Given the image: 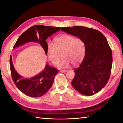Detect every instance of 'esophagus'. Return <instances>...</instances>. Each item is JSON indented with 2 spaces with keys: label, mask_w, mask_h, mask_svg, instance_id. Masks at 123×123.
Returning <instances> with one entry per match:
<instances>
[{
  "label": "esophagus",
  "mask_w": 123,
  "mask_h": 123,
  "mask_svg": "<svg viewBox=\"0 0 123 123\" xmlns=\"http://www.w3.org/2000/svg\"><path fill=\"white\" fill-rule=\"evenodd\" d=\"M68 71V70H60V72H67Z\"/></svg>",
  "instance_id": "obj_1"
}]
</instances>
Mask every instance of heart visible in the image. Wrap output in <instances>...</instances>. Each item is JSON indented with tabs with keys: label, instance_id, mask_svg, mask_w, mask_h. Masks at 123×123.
Returning <instances> with one entry per match:
<instances>
[{
	"label": "heart",
	"instance_id": "heart-1",
	"mask_svg": "<svg viewBox=\"0 0 123 123\" xmlns=\"http://www.w3.org/2000/svg\"><path fill=\"white\" fill-rule=\"evenodd\" d=\"M57 50L63 51L62 55L64 58L58 64L60 68H67L71 63L74 65L79 64L84 59L85 54L84 42L69 35H62L55 39L54 43H48L47 56L54 65H56L60 60Z\"/></svg>",
	"mask_w": 123,
	"mask_h": 123
}]
</instances>
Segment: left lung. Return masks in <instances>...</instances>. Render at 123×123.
<instances>
[{"label":"left lung","instance_id":"obj_1","mask_svg":"<svg viewBox=\"0 0 123 123\" xmlns=\"http://www.w3.org/2000/svg\"><path fill=\"white\" fill-rule=\"evenodd\" d=\"M61 31L84 42V59L75 69L73 87L83 95L96 94L105 86L111 74L112 53L105 36L99 31L85 26L64 27Z\"/></svg>","mask_w":123,"mask_h":123}]
</instances>
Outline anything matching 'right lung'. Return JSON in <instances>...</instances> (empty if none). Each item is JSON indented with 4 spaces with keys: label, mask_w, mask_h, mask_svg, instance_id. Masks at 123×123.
I'll list each match as a JSON object with an SVG mask.
<instances>
[{
    "label": "right lung",
    "mask_w": 123,
    "mask_h": 123,
    "mask_svg": "<svg viewBox=\"0 0 123 123\" xmlns=\"http://www.w3.org/2000/svg\"><path fill=\"white\" fill-rule=\"evenodd\" d=\"M61 28L44 25L32 26L20 35L13 48L28 42H35L39 43L47 54L46 39L48 37L59 31ZM10 65L12 78L14 84L24 94L31 97H39L45 94L51 88L55 76L59 71L47 63L44 69L35 76L31 78H23L14 69L11 56L10 59Z\"/></svg>",
    "instance_id": "right-lung-1"
}]
</instances>
